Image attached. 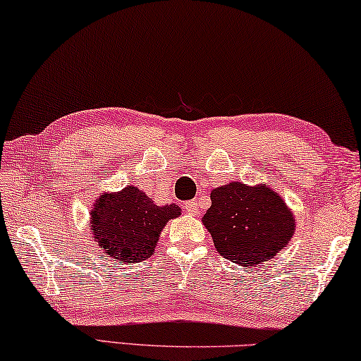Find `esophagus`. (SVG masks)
<instances>
[{
  "instance_id": "obj_1",
  "label": "esophagus",
  "mask_w": 361,
  "mask_h": 361,
  "mask_svg": "<svg viewBox=\"0 0 361 361\" xmlns=\"http://www.w3.org/2000/svg\"><path fill=\"white\" fill-rule=\"evenodd\" d=\"M185 210L188 212L190 215H197L199 214V202L194 199V201H190L185 204Z\"/></svg>"
}]
</instances>
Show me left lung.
<instances>
[{
	"label": "left lung",
	"mask_w": 361,
	"mask_h": 361,
	"mask_svg": "<svg viewBox=\"0 0 361 361\" xmlns=\"http://www.w3.org/2000/svg\"><path fill=\"white\" fill-rule=\"evenodd\" d=\"M202 223L225 259L254 267L276 255L294 234V215L267 185L228 183L210 192Z\"/></svg>",
	"instance_id": "1"
}]
</instances>
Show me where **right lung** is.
<instances>
[{
	"instance_id": "1",
	"label": "right lung",
	"mask_w": 361,
	"mask_h": 361,
	"mask_svg": "<svg viewBox=\"0 0 361 361\" xmlns=\"http://www.w3.org/2000/svg\"><path fill=\"white\" fill-rule=\"evenodd\" d=\"M180 214L178 205L159 207L146 192L127 186L101 194L90 214V225L106 255L120 263H138L149 259L164 226Z\"/></svg>"
}]
</instances>
